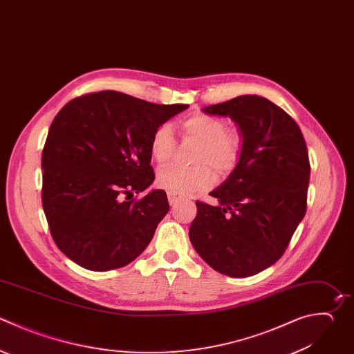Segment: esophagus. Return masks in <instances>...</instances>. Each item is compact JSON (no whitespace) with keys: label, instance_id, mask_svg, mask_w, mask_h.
Returning a JSON list of instances; mask_svg holds the SVG:
<instances>
[{"label":"esophagus","instance_id":"esophagus-1","mask_svg":"<svg viewBox=\"0 0 354 354\" xmlns=\"http://www.w3.org/2000/svg\"><path fill=\"white\" fill-rule=\"evenodd\" d=\"M167 198H169V203H170L171 206L177 205V203L183 199L180 195H176V194H173V192H167Z\"/></svg>","mask_w":354,"mask_h":354}]
</instances>
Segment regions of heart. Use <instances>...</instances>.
<instances>
[{
    "label": "heart",
    "mask_w": 354,
    "mask_h": 354,
    "mask_svg": "<svg viewBox=\"0 0 354 354\" xmlns=\"http://www.w3.org/2000/svg\"><path fill=\"white\" fill-rule=\"evenodd\" d=\"M184 140L198 142L192 155L194 167L169 165L158 171V185L169 192L184 196L196 191L207 189L214 181V174L224 176L235 169L241 159L242 138L230 131L227 123L216 116L196 113L181 122ZM149 149L158 163L171 159L176 149V138L169 124L158 126L151 137Z\"/></svg>",
    "instance_id": "b5f03b06"
}]
</instances>
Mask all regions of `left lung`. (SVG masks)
<instances>
[{
	"label": "left lung",
	"mask_w": 354,
	"mask_h": 354,
	"mask_svg": "<svg viewBox=\"0 0 354 354\" xmlns=\"http://www.w3.org/2000/svg\"><path fill=\"white\" fill-rule=\"evenodd\" d=\"M203 112L230 116L243 141L236 167L210 192L218 206L196 201L189 239L213 270L250 277L283 254L306 214V141L283 109L259 95H239Z\"/></svg>",
	"instance_id": "left-lung-1"
}]
</instances>
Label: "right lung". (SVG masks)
Returning <instances> with one entry per match:
<instances>
[{
  "label": "right lung",
  "instance_id": "1",
  "mask_svg": "<svg viewBox=\"0 0 354 354\" xmlns=\"http://www.w3.org/2000/svg\"><path fill=\"white\" fill-rule=\"evenodd\" d=\"M112 91L69 101L54 118L43 148V209L54 242L76 264L108 271L131 263L169 212L155 189L153 130L187 109Z\"/></svg>",
  "mask_w": 354,
  "mask_h": 354
}]
</instances>
